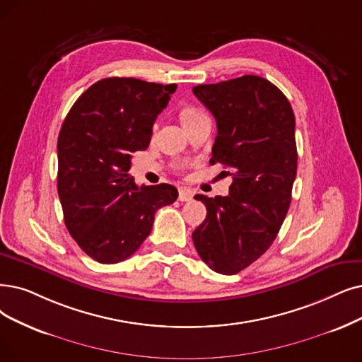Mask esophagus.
<instances>
[{"label":"esophagus","instance_id":"obj_1","mask_svg":"<svg viewBox=\"0 0 362 362\" xmlns=\"http://www.w3.org/2000/svg\"><path fill=\"white\" fill-rule=\"evenodd\" d=\"M193 199V192L189 189H180L178 193V200L181 202H190Z\"/></svg>","mask_w":362,"mask_h":362}]
</instances>
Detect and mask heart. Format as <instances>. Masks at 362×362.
Masks as SVG:
<instances>
[{"label": "heart", "mask_w": 362, "mask_h": 362, "mask_svg": "<svg viewBox=\"0 0 362 362\" xmlns=\"http://www.w3.org/2000/svg\"><path fill=\"white\" fill-rule=\"evenodd\" d=\"M200 112H202V111L197 110V108H194V107H187V108H184V110L181 111V114H180L181 122H184V120H187V119H192V117H194V115H197V114H200Z\"/></svg>", "instance_id": "obj_1"}]
</instances>
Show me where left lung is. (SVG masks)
Here are the masks:
<instances>
[{
  "label": "left lung",
  "mask_w": 362,
  "mask_h": 362,
  "mask_svg": "<svg viewBox=\"0 0 362 362\" xmlns=\"http://www.w3.org/2000/svg\"><path fill=\"white\" fill-rule=\"evenodd\" d=\"M193 93L216 122L209 162L231 177L228 196H194L208 214L193 243L214 272L235 274L270 248L290 208L297 173L294 112L276 86L258 76L199 84Z\"/></svg>",
  "instance_id": "1"
}]
</instances>
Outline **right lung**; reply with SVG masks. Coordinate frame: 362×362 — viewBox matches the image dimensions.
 Here are the masks:
<instances>
[{
    "instance_id": "obj_1",
    "label": "right lung",
    "mask_w": 362,
    "mask_h": 362,
    "mask_svg": "<svg viewBox=\"0 0 362 362\" xmlns=\"http://www.w3.org/2000/svg\"><path fill=\"white\" fill-rule=\"evenodd\" d=\"M177 84L99 80L72 105L57 138V193L78 247L103 264L131 257L151 233L154 214L173 204L169 184L141 185L129 175Z\"/></svg>"
}]
</instances>
